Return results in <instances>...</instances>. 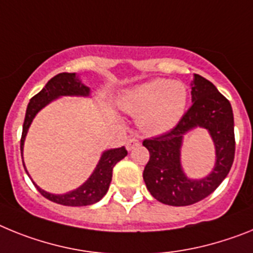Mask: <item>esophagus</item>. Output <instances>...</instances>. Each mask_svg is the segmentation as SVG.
<instances>
[{"label": "esophagus", "mask_w": 253, "mask_h": 253, "mask_svg": "<svg viewBox=\"0 0 253 253\" xmlns=\"http://www.w3.org/2000/svg\"><path fill=\"white\" fill-rule=\"evenodd\" d=\"M139 145H140V141L136 139V137H129V139L126 141V149L127 150L131 151V150H133L135 148H137Z\"/></svg>", "instance_id": "1"}]
</instances>
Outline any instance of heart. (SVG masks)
Returning <instances> with one entry per match:
<instances>
[{
  "mask_svg": "<svg viewBox=\"0 0 253 253\" xmlns=\"http://www.w3.org/2000/svg\"><path fill=\"white\" fill-rule=\"evenodd\" d=\"M188 102L187 86L181 81L154 79L127 90L120 107L137 116L140 128L150 135L172 129L184 114Z\"/></svg>",
  "mask_w": 253,
  "mask_h": 253,
  "instance_id": "1",
  "label": "heart"
}]
</instances>
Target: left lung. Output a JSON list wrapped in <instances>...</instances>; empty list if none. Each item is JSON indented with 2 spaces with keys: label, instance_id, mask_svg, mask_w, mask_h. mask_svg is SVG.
Segmentation results:
<instances>
[{
  "label": "left lung",
  "instance_id": "8db88e82",
  "mask_svg": "<svg viewBox=\"0 0 253 253\" xmlns=\"http://www.w3.org/2000/svg\"><path fill=\"white\" fill-rule=\"evenodd\" d=\"M191 86L192 105L177 126L142 142L150 153L142 173L146 188L154 199L170 206L192 205L208 197L227 177L234 160V118L229 100L200 75H193ZM196 126L206 128L212 136L217 162L210 175L191 180L181 169L180 148L183 136Z\"/></svg>",
  "mask_w": 253,
  "mask_h": 253
}]
</instances>
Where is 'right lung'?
<instances>
[{
    "label": "right lung",
    "mask_w": 253,
    "mask_h": 253,
    "mask_svg": "<svg viewBox=\"0 0 253 253\" xmlns=\"http://www.w3.org/2000/svg\"><path fill=\"white\" fill-rule=\"evenodd\" d=\"M90 94V89L85 86L79 76L76 74H69V72H62V74L56 75L54 78L50 79L48 81L45 86L39 91L37 95H34L30 99L28 108H26L25 120H24L23 125V133H21L20 140V150L21 157H23V149H24V141H25V136L28 133L30 125H32L33 120H34L35 114L38 113L42 108H44L48 103H50L56 98L66 95H76V96H87ZM127 155V150L125 146L118 149H111L102 154L99 163L94 169V172L89 177L84 184H81L80 187L76 190L71 191V192L63 193V195H53V193L45 192L44 190H42L39 186L35 184L37 190L41 192L42 196H44L45 199L50 200L56 204L65 206H86L93 205V204L98 203L99 200L103 199L107 191L109 188V184L112 181V170L113 167L124 159ZM24 164V160H23ZM25 168V166H24ZM25 172L28 173L25 168ZM29 175V174H28Z\"/></svg>",
    "instance_id": "obj_1"
}]
</instances>
